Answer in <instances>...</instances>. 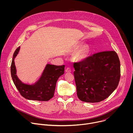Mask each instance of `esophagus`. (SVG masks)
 I'll return each instance as SVG.
<instances>
[{
	"label": "esophagus",
	"mask_w": 133,
	"mask_h": 133,
	"mask_svg": "<svg viewBox=\"0 0 133 133\" xmlns=\"http://www.w3.org/2000/svg\"><path fill=\"white\" fill-rule=\"evenodd\" d=\"M65 71H66V72H71V70L70 68H69V67H67V68L65 69Z\"/></svg>",
	"instance_id": "obj_1"
}]
</instances>
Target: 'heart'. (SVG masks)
<instances>
[{
	"label": "heart",
	"instance_id": "b5f03b06",
	"mask_svg": "<svg viewBox=\"0 0 133 133\" xmlns=\"http://www.w3.org/2000/svg\"><path fill=\"white\" fill-rule=\"evenodd\" d=\"M86 56H87V50L86 48H82L78 52V53L76 55L75 58L77 61L80 62L85 59L86 57Z\"/></svg>",
	"mask_w": 133,
	"mask_h": 133
}]
</instances>
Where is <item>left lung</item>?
<instances>
[{
    "mask_svg": "<svg viewBox=\"0 0 133 133\" xmlns=\"http://www.w3.org/2000/svg\"><path fill=\"white\" fill-rule=\"evenodd\" d=\"M74 78L78 98L87 103H98L108 97L117 88L121 64L115 51L95 54L74 64Z\"/></svg>",
    "mask_w": 133,
    "mask_h": 133,
    "instance_id": "left-lung-1",
    "label": "left lung"
}]
</instances>
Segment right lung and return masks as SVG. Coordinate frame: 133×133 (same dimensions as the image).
Wrapping results in <instances>:
<instances>
[{
	"mask_svg": "<svg viewBox=\"0 0 133 133\" xmlns=\"http://www.w3.org/2000/svg\"><path fill=\"white\" fill-rule=\"evenodd\" d=\"M20 50L18 47L14 52L11 65V75L15 85L25 98L29 100L48 101L53 97L56 83L64 74L65 65L47 64L39 79L32 84L22 82L17 75L15 58Z\"/></svg>",
	"mask_w": 133,
	"mask_h": 133,
	"instance_id": "right-lung-1",
	"label": "right lung"
}]
</instances>
